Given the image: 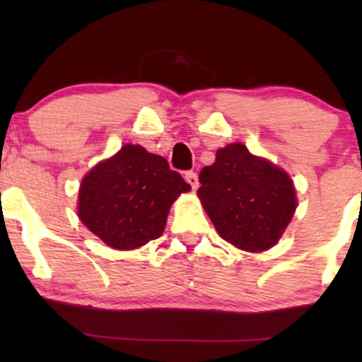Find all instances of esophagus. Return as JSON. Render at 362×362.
Here are the masks:
<instances>
[{
  "label": "esophagus",
  "mask_w": 362,
  "mask_h": 362,
  "mask_svg": "<svg viewBox=\"0 0 362 362\" xmlns=\"http://www.w3.org/2000/svg\"><path fill=\"white\" fill-rule=\"evenodd\" d=\"M185 180H187V184L192 187V190H197V187H199L197 173H195V172H187L185 173Z\"/></svg>",
  "instance_id": "1"
}]
</instances>
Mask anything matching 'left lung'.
Instances as JSON below:
<instances>
[{"label": "left lung", "instance_id": "obj_1", "mask_svg": "<svg viewBox=\"0 0 362 362\" xmlns=\"http://www.w3.org/2000/svg\"><path fill=\"white\" fill-rule=\"evenodd\" d=\"M199 182L197 194L218 233L242 250L262 252L276 245L296 211L288 173L240 143L218 149Z\"/></svg>", "mask_w": 362, "mask_h": 362}]
</instances>
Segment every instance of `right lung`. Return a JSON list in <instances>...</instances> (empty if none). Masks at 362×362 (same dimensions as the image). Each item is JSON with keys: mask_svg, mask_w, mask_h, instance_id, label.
I'll return each mask as SVG.
<instances>
[{"mask_svg": "<svg viewBox=\"0 0 362 362\" xmlns=\"http://www.w3.org/2000/svg\"><path fill=\"white\" fill-rule=\"evenodd\" d=\"M189 189L163 156L126 144L83 178L78 214L109 247L131 250L163 233L170 206Z\"/></svg>", "mask_w": 362, "mask_h": 362, "instance_id": "add662e5", "label": "right lung"}]
</instances>
